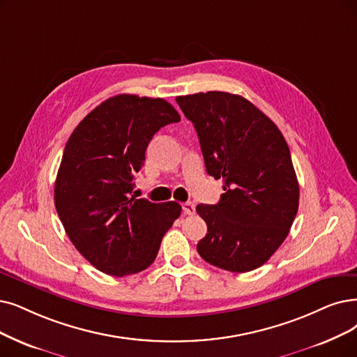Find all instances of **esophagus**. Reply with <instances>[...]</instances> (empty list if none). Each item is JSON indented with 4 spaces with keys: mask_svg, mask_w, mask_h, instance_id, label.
<instances>
[{
    "mask_svg": "<svg viewBox=\"0 0 357 357\" xmlns=\"http://www.w3.org/2000/svg\"><path fill=\"white\" fill-rule=\"evenodd\" d=\"M195 211H196V208H195V204H192V202H186V204H183V212L186 213V215H193Z\"/></svg>",
    "mask_w": 357,
    "mask_h": 357,
    "instance_id": "esophagus-1",
    "label": "esophagus"
}]
</instances>
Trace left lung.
<instances>
[{
    "mask_svg": "<svg viewBox=\"0 0 357 357\" xmlns=\"http://www.w3.org/2000/svg\"><path fill=\"white\" fill-rule=\"evenodd\" d=\"M176 101L197 132L206 173L224 181L217 205L196 206L208 225L197 253L231 273L259 268L286 240L298 208L286 139L240 95L211 91Z\"/></svg>",
    "mask_w": 357,
    "mask_h": 357,
    "instance_id": "1",
    "label": "left lung"
}]
</instances>
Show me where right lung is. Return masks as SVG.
I'll return each mask as SVG.
<instances>
[{
	"mask_svg": "<svg viewBox=\"0 0 357 357\" xmlns=\"http://www.w3.org/2000/svg\"><path fill=\"white\" fill-rule=\"evenodd\" d=\"M178 121L165 99L123 93L92 109L67 140L55 208L71 243L105 274L124 277L146 269L180 217L177 202L153 204L132 195L151 139Z\"/></svg>",
	"mask_w": 357,
	"mask_h": 357,
	"instance_id": "add662e5",
	"label": "right lung"
}]
</instances>
